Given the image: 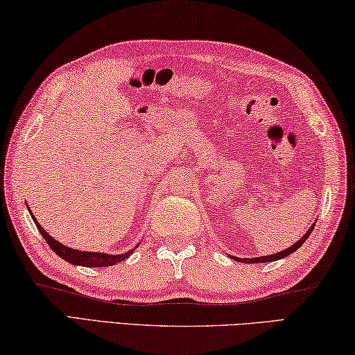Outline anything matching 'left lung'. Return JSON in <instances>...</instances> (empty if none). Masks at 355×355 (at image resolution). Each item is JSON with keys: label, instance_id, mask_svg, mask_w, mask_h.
Returning <instances> with one entry per match:
<instances>
[{"label": "left lung", "instance_id": "left-lung-1", "mask_svg": "<svg viewBox=\"0 0 355 355\" xmlns=\"http://www.w3.org/2000/svg\"><path fill=\"white\" fill-rule=\"evenodd\" d=\"M315 226V225H313ZM313 226L309 229V231L306 232V235H304V237L300 240V241H296L295 245H291L288 250H284V251H281V252H277V254H272V256H265V257H256V259H237L239 262H243V263H265V262H272V260H279V259H282V257H287L288 254H291V252H295L297 248H300L304 241H306L307 239H309V235L312 234V231H313Z\"/></svg>", "mask_w": 355, "mask_h": 355}]
</instances>
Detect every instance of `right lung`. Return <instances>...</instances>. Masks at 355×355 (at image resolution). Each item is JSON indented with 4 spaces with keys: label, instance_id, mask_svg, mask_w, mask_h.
Segmentation results:
<instances>
[{
    "label": "right lung",
    "instance_id": "right-lung-1",
    "mask_svg": "<svg viewBox=\"0 0 355 355\" xmlns=\"http://www.w3.org/2000/svg\"><path fill=\"white\" fill-rule=\"evenodd\" d=\"M37 229H39V232L43 235V239H45V241L48 243V246L51 248V250L58 254L59 257H62L64 260H67V262L70 263H74V265H83V266H110V265H115L118 262H121V260L128 259L130 254L134 252L129 251V252H124V254H120V256H109V254H101V252H84V251H78V250H71V248H67L62 243H59V241H55L51 235H48V232L43 229L39 221H37L35 218H33Z\"/></svg>",
    "mask_w": 355,
    "mask_h": 355
}]
</instances>
